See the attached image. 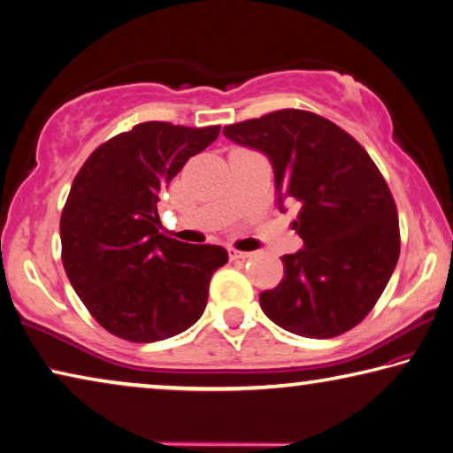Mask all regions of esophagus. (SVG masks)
<instances>
[{
    "mask_svg": "<svg viewBox=\"0 0 453 453\" xmlns=\"http://www.w3.org/2000/svg\"><path fill=\"white\" fill-rule=\"evenodd\" d=\"M227 254H229V259H232V262H237V259H248V257H251L250 251H240V250H235V248H229Z\"/></svg>",
    "mask_w": 453,
    "mask_h": 453,
    "instance_id": "1",
    "label": "esophagus"
}]
</instances>
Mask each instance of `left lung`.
<instances>
[{"label":"left lung","instance_id":"1","mask_svg":"<svg viewBox=\"0 0 453 453\" xmlns=\"http://www.w3.org/2000/svg\"><path fill=\"white\" fill-rule=\"evenodd\" d=\"M262 151L278 203H300L303 248L281 257L283 280L259 294L267 318L303 337H335L372 311L400 257L397 210L386 180L354 137L303 110H280L224 127Z\"/></svg>","mask_w":453,"mask_h":453}]
</instances>
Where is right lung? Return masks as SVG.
Here are the masks:
<instances>
[{"instance_id": "obj_1", "label": "right lung", "mask_w": 453, "mask_h": 453, "mask_svg": "<svg viewBox=\"0 0 453 453\" xmlns=\"http://www.w3.org/2000/svg\"><path fill=\"white\" fill-rule=\"evenodd\" d=\"M219 126L145 121L99 145L81 165L61 211V262L97 324L150 343L202 318L219 245H191L159 232V191L188 159L218 140Z\"/></svg>"}]
</instances>
